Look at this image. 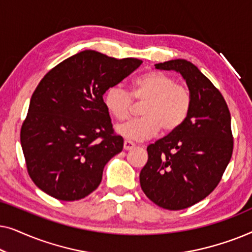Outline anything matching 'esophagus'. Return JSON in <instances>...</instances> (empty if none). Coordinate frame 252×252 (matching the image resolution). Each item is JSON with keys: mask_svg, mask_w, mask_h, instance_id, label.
I'll list each match as a JSON object with an SVG mask.
<instances>
[{"mask_svg": "<svg viewBox=\"0 0 252 252\" xmlns=\"http://www.w3.org/2000/svg\"><path fill=\"white\" fill-rule=\"evenodd\" d=\"M135 147V143H133V142H130V141H125V142H124V149H125L126 151L127 150H132L133 148Z\"/></svg>", "mask_w": 252, "mask_h": 252, "instance_id": "esophagus-1", "label": "esophagus"}]
</instances>
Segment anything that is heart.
<instances>
[{
  "label": "heart",
  "mask_w": 252,
  "mask_h": 252,
  "mask_svg": "<svg viewBox=\"0 0 252 252\" xmlns=\"http://www.w3.org/2000/svg\"><path fill=\"white\" fill-rule=\"evenodd\" d=\"M133 101L143 103L140 109L142 118L117 127V132L128 140L142 141L154 136L160 128L164 133L178 129L190 112L192 97L187 87L160 72H149L136 78L129 94L113 86L103 97L106 110L119 123L132 116Z\"/></svg>",
  "instance_id": "obj_1"
}]
</instances>
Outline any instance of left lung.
Returning a JSON list of instances; mask_svg holds the SVG:
<instances>
[{
    "label": "left lung",
    "mask_w": 252,
    "mask_h": 252,
    "mask_svg": "<svg viewBox=\"0 0 252 252\" xmlns=\"http://www.w3.org/2000/svg\"><path fill=\"white\" fill-rule=\"evenodd\" d=\"M155 67L179 72L187 82L192 103L178 129L148 146L140 185L160 208L187 209L215 190L229 163L230 113L221 93L190 62L172 60Z\"/></svg>",
    "instance_id": "1"
}]
</instances>
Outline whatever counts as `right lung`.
Instances as JSON below:
<instances>
[{
	"label": "right lung",
	"instance_id": "1",
	"mask_svg": "<svg viewBox=\"0 0 252 252\" xmlns=\"http://www.w3.org/2000/svg\"><path fill=\"white\" fill-rule=\"evenodd\" d=\"M141 64L85 50L44 75L20 130L27 171L41 190L78 201L98 187L105 164L124 147L103 95Z\"/></svg>",
	"mask_w": 252,
	"mask_h": 252
}]
</instances>
